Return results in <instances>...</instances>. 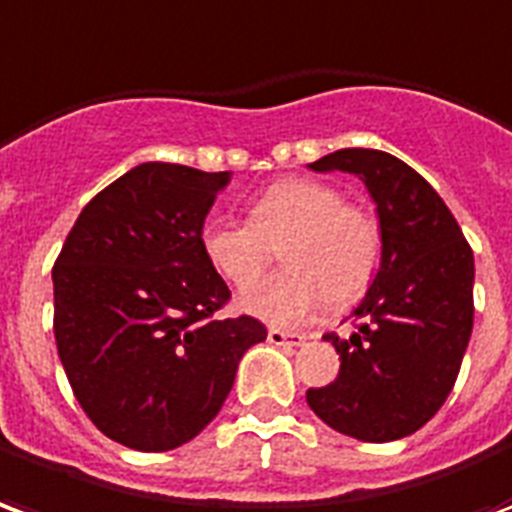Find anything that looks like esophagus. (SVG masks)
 Returning <instances> with one entry per match:
<instances>
[{"instance_id":"34e87169","label":"esophagus","mask_w":512,"mask_h":512,"mask_svg":"<svg viewBox=\"0 0 512 512\" xmlns=\"http://www.w3.org/2000/svg\"><path fill=\"white\" fill-rule=\"evenodd\" d=\"M267 341L275 343V346H289V349H297V346L305 343V338L297 333H283V330H278V327H272L270 333H267Z\"/></svg>"}]
</instances>
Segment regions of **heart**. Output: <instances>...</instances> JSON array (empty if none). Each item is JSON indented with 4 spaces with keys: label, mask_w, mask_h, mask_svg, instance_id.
Returning <instances> with one entry per match:
<instances>
[{
    "label": "heart",
    "mask_w": 512,
    "mask_h": 512,
    "mask_svg": "<svg viewBox=\"0 0 512 512\" xmlns=\"http://www.w3.org/2000/svg\"><path fill=\"white\" fill-rule=\"evenodd\" d=\"M284 242L287 270L240 294V308L272 327H300L335 302L357 300L382 259L374 212L343 201L319 179H278L251 204V223L215 215L201 226V253L231 286H248Z\"/></svg>",
    "instance_id": "b5f03b06"
}]
</instances>
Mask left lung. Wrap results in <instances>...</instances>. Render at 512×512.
Segmentation results:
<instances>
[{
    "mask_svg": "<svg viewBox=\"0 0 512 512\" xmlns=\"http://www.w3.org/2000/svg\"><path fill=\"white\" fill-rule=\"evenodd\" d=\"M313 171L365 182L382 229V264L354 308L338 379L308 390V406L338 434L393 442L423 428L453 390L475 319V256L428 182L382 149H338Z\"/></svg>",
    "mask_w": 512,
    "mask_h": 512,
    "instance_id": "8db88e82",
    "label": "left lung"
}]
</instances>
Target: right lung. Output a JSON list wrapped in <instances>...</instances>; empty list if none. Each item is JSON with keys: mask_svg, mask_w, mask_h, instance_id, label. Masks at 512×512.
I'll return each mask as SVG.
<instances>
[{"mask_svg": "<svg viewBox=\"0 0 512 512\" xmlns=\"http://www.w3.org/2000/svg\"><path fill=\"white\" fill-rule=\"evenodd\" d=\"M229 171L141 163L81 210L54 261V338L98 431L141 453L201 434L242 354L267 338L253 316L220 319L231 292L201 253Z\"/></svg>", "mask_w": 512, "mask_h": 512, "instance_id": "1", "label": "right lung"}]
</instances>
